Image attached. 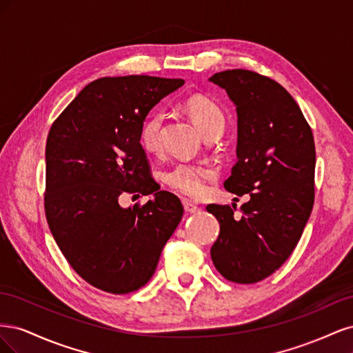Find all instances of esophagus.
Instances as JSON below:
<instances>
[{
	"mask_svg": "<svg viewBox=\"0 0 353 353\" xmlns=\"http://www.w3.org/2000/svg\"><path fill=\"white\" fill-rule=\"evenodd\" d=\"M183 205H184V210H185L187 213H196V212L200 210L199 206H196L194 203H191V201H188V200H184Z\"/></svg>",
	"mask_w": 353,
	"mask_h": 353,
	"instance_id": "34e87169",
	"label": "esophagus"
}]
</instances>
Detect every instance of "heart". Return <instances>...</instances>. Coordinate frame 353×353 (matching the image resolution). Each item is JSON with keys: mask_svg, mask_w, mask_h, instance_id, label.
<instances>
[{"mask_svg": "<svg viewBox=\"0 0 353 353\" xmlns=\"http://www.w3.org/2000/svg\"><path fill=\"white\" fill-rule=\"evenodd\" d=\"M185 110L190 114L201 134H222L225 128V116L216 103L206 97H190L185 103ZM165 114L154 112L147 117L141 126L140 140L144 150L148 153L160 152L163 144ZM215 170L203 165L178 163L165 174V183L178 193L188 197H199L205 191L206 181L213 178Z\"/></svg>", "mask_w": 353, "mask_h": 353, "instance_id": "obj_1", "label": "heart"}]
</instances>
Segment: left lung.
<instances>
[{"instance_id":"1","label":"left lung","mask_w":353,"mask_h":353,"mask_svg":"<svg viewBox=\"0 0 353 353\" xmlns=\"http://www.w3.org/2000/svg\"><path fill=\"white\" fill-rule=\"evenodd\" d=\"M237 110V162L223 183L249 194L240 208L209 205L219 222L210 256L232 283L252 284L274 274L302 237L314 206L315 143L294 99L262 74L232 69L209 78Z\"/></svg>"}]
</instances>
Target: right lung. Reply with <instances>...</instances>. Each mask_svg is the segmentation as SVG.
<instances>
[{
    "instance_id": "add662e5",
    "label": "right lung",
    "mask_w": 353,
    "mask_h": 353,
    "mask_svg": "<svg viewBox=\"0 0 353 353\" xmlns=\"http://www.w3.org/2000/svg\"><path fill=\"white\" fill-rule=\"evenodd\" d=\"M184 79L145 74L88 83L52 123L47 138L46 215L61 253L82 279L126 294L152 279L183 218L179 199L150 175L141 126ZM125 192L154 199L122 208Z\"/></svg>"
}]
</instances>
